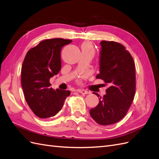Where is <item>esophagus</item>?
I'll return each instance as SVG.
<instances>
[{"mask_svg":"<svg viewBox=\"0 0 159 159\" xmlns=\"http://www.w3.org/2000/svg\"><path fill=\"white\" fill-rule=\"evenodd\" d=\"M78 91H79V93H81V94H83V95H87L90 93V92L89 91H86V90H83V89H80V90H79Z\"/></svg>","mask_w":159,"mask_h":159,"instance_id":"1","label":"esophagus"}]
</instances>
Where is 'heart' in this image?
<instances>
[{"label": "heart", "mask_w": 159, "mask_h": 159, "mask_svg": "<svg viewBox=\"0 0 159 159\" xmlns=\"http://www.w3.org/2000/svg\"><path fill=\"white\" fill-rule=\"evenodd\" d=\"M82 50H83V51H87V52H91L93 54V53H94V50H93V48L91 46V44L89 43H84L82 46Z\"/></svg>", "instance_id": "1"}]
</instances>
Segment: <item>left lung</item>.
<instances>
[{
	"mask_svg": "<svg viewBox=\"0 0 159 159\" xmlns=\"http://www.w3.org/2000/svg\"><path fill=\"white\" fill-rule=\"evenodd\" d=\"M100 44L99 73L96 78L109 87L103 98H99L98 105L91 109L90 115L97 124L107 125L123 118L132 105L136 91L135 64L121 44L107 41Z\"/></svg>",
	"mask_w": 159,
	"mask_h": 159,
	"instance_id": "8db88e82",
	"label": "left lung"
}]
</instances>
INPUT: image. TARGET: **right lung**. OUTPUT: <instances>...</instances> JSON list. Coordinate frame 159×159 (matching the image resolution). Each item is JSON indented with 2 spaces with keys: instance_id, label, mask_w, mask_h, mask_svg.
<instances>
[{
  "instance_id": "obj_1",
  "label": "right lung",
  "mask_w": 159,
  "mask_h": 159,
  "mask_svg": "<svg viewBox=\"0 0 159 159\" xmlns=\"http://www.w3.org/2000/svg\"><path fill=\"white\" fill-rule=\"evenodd\" d=\"M71 39H46L27 52L21 67V86L27 103L40 118L54 116L62 108L70 91L50 87V79L61 69L62 48Z\"/></svg>"
}]
</instances>
